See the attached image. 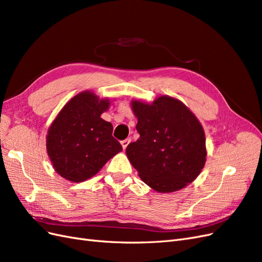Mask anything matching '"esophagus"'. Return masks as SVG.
I'll list each match as a JSON object with an SVG mask.
<instances>
[{"label": "esophagus", "mask_w": 262, "mask_h": 262, "mask_svg": "<svg viewBox=\"0 0 262 262\" xmlns=\"http://www.w3.org/2000/svg\"><path fill=\"white\" fill-rule=\"evenodd\" d=\"M130 139H125V140H123V141H121V145H122V147H123V149H125L126 148V146H128V144L130 143Z\"/></svg>", "instance_id": "obj_1"}]
</instances>
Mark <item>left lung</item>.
Wrapping results in <instances>:
<instances>
[{
    "label": "left lung",
    "instance_id": "left-lung-1",
    "mask_svg": "<svg viewBox=\"0 0 262 262\" xmlns=\"http://www.w3.org/2000/svg\"><path fill=\"white\" fill-rule=\"evenodd\" d=\"M140 138L125 153L140 178L157 192H173L192 182L207 161L201 123L176 98L161 96L152 104L132 100Z\"/></svg>",
    "mask_w": 262,
    "mask_h": 262
}]
</instances>
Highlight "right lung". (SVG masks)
<instances>
[{"label":"right lung","instance_id":"obj_1","mask_svg":"<svg viewBox=\"0 0 262 262\" xmlns=\"http://www.w3.org/2000/svg\"><path fill=\"white\" fill-rule=\"evenodd\" d=\"M109 105V99L86 91L69 100L55 117L47 136V153L61 177L85 181L122 150L113 137V124L100 118Z\"/></svg>","mask_w":262,"mask_h":262}]
</instances>
